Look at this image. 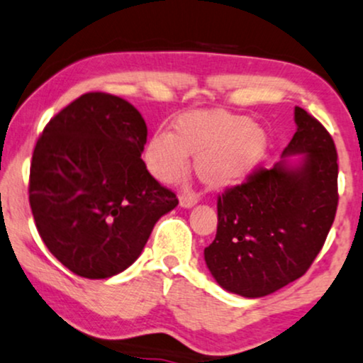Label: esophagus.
I'll return each mask as SVG.
<instances>
[{
    "label": "esophagus",
    "instance_id": "obj_1",
    "mask_svg": "<svg viewBox=\"0 0 363 363\" xmlns=\"http://www.w3.org/2000/svg\"><path fill=\"white\" fill-rule=\"evenodd\" d=\"M196 195H191V194H182L180 195V205L183 208H190L194 207V205L196 203Z\"/></svg>",
    "mask_w": 363,
    "mask_h": 363
}]
</instances>
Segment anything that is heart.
<instances>
[{"label": "heart", "instance_id": "obj_1", "mask_svg": "<svg viewBox=\"0 0 363 363\" xmlns=\"http://www.w3.org/2000/svg\"><path fill=\"white\" fill-rule=\"evenodd\" d=\"M172 133L160 131L145 147V163L156 180L173 183L195 156L199 177L213 189L232 185L257 167L267 146L261 126L223 111H199L174 119Z\"/></svg>", "mask_w": 363, "mask_h": 363}]
</instances>
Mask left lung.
Returning a JSON list of instances; mask_svg holds the SVG:
<instances>
[{
    "mask_svg": "<svg viewBox=\"0 0 363 363\" xmlns=\"http://www.w3.org/2000/svg\"><path fill=\"white\" fill-rule=\"evenodd\" d=\"M296 133L283 156L257 168L217 200V235L205 262L223 289L261 298L310 269L323 247L338 207V163L333 138L318 119L294 107Z\"/></svg>",
    "mask_w": 363,
    "mask_h": 363,
    "instance_id": "1",
    "label": "left lung"
}]
</instances>
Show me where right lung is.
Segmentation results:
<instances>
[{
    "instance_id": "right-lung-1",
    "label": "right lung",
    "mask_w": 363,
    "mask_h": 363,
    "mask_svg": "<svg viewBox=\"0 0 363 363\" xmlns=\"http://www.w3.org/2000/svg\"><path fill=\"white\" fill-rule=\"evenodd\" d=\"M146 123L118 96L87 92L43 129L30 167V207L48 250L87 279L116 276L140 257L177 195L141 153Z\"/></svg>"
}]
</instances>
